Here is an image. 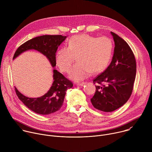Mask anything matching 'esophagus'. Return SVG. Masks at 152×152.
<instances>
[{"mask_svg": "<svg viewBox=\"0 0 152 152\" xmlns=\"http://www.w3.org/2000/svg\"><path fill=\"white\" fill-rule=\"evenodd\" d=\"M85 82H82V83H76V85L77 86H83V85H85Z\"/></svg>", "mask_w": 152, "mask_h": 152, "instance_id": "1", "label": "esophagus"}]
</instances>
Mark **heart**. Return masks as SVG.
I'll list each match as a JSON object with an SVG mask.
<instances>
[{"mask_svg":"<svg viewBox=\"0 0 152 152\" xmlns=\"http://www.w3.org/2000/svg\"><path fill=\"white\" fill-rule=\"evenodd\" d=\"M113 52V42L110 38L77 35L69 39L68 47L57 51L55 62L62 72H68L76 56L77 62L71 69L69 77L78 82L88 77L91 72H103L111 61Z\"/></svg>","mask_w":152,"mask_h":152,"instance_id":"heart-1","label":"heart"}]
</instances>
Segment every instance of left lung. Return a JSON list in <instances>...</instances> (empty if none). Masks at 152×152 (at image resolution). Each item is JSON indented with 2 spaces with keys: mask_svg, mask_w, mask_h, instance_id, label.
<instances>
[{
  "mask_svg": "<svg viewBox=\"0 0 152 152\" xmlns=\"http://www.w3.org/2000/svg\"><path fill=\"white\" fill-rule=\"evenodd\" d=\"M115 43L110 66L93 80L96 93L91 99L93 106L103 112H113L124 104L131 96L137 66L134 54L127 43L111 32ZM104 83V85L102 83Z\"/></svg>",
  "mask_w": 152,
  "mask_h": 152,
  "instance_id": "1",
  "label": "left lung"
}]
</instances>
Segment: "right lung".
Listing matches in <instances>:
<instances>
[{
  "mask_svg": "<svg viewBox=\"0 0 152 152\" xmlns=\"http://www.w3.org/2000/svg\"><path fill=\"white\" fill-rule=\"evenodd\" d=\"M66 36L42 35L34 38L21 45L15 51L13 59L22 53L35 50L47 57L51 66H56L55 56L59 46L66 39ZM53 82L49 90L39 97L31 98L21 94L15 88V90L18 99L33 112L40 115H49L59 111L63 105L66 91L73 87L71 81L65 77L56 70H53Z\"/></svg>",
  "mask_w": 152,
  "mask_h": 152,
  "instance_id": "1",
  "label": "right lung"
}]
</instances>
